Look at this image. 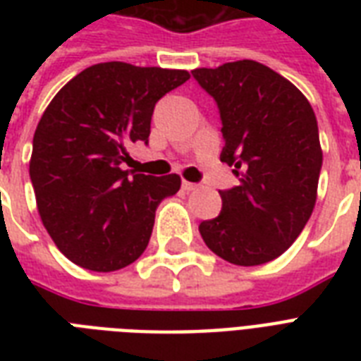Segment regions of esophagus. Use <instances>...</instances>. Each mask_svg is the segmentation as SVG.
Instances as JSON below:
<instances>
[{
  "label": "esophagus",
  "instance_id": "1",
  "mask_svg": "<svg viewBox=\"0 0 361 361\" xmlns=\"http://www.w3.org/2000/svg\"><path fill=\"white\" fill-rule=\"evenodd\" d=\"M181 189H183V191H187V192L197 191L198 183H191V181H181Z\"/></svg>",
  "mask_w": 361,
  "mask_h": 361
}]
</instances>
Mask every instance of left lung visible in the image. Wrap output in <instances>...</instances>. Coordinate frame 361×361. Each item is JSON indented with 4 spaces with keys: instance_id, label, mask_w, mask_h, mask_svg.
<instances>
[{
    "instance_id": "8db88e82",
    "label": "left lung",
    "mask_w": 361,
    "mask_h": 361,
    "mask_svg": "<svg viewBox=\"0 0 361 361\" xmlns=\"http://www.w3.org/2000/svg\"><path fill=\"white\" fill-rule=\"evenodd\" d=\"M192 78L217 103L221 161L240 178L219 192L221 214L200 223V236L226 262H269L300 236L317 202L322 149L313 109L292 82L252 59L195 69Z\"/></svg>"
}]
</instances>
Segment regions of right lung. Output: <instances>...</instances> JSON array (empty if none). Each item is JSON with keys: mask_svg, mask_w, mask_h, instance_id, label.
I'll return each mask as SVG.
<instances>
[{"mask_svg": "<svg viewBox=\"0 0 361 361\" xmlns=\"http://www.w3.org/2000/svg\"><path fill=\"white\" fill-rule=\"evenodd\" d=\"M187 71L109 61L67 82L37 125L30 178L42 225L71 262L116 271L149 243L155 209L180 176L125 170L127 147L147 144L153 109Z\"/></svg>", "mask_w": 361, "mask_h": 361, "instance_id": "add662e5", "label": "right lung"}]
</instances>
